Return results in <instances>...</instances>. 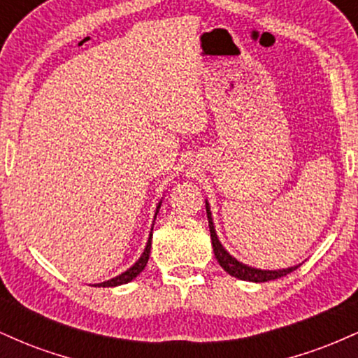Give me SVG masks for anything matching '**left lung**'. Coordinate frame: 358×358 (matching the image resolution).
<instances>
[{"mask_svg":"<svg viewBox=\"0 0 358 358\" xmlns=\"http://www.w3.org/2000/svg\"><path fill=\"white\" fill-rule=\"evenodd\" d=\"M207 217H208V227H210V237H212V245H213V254H215L217 261L219 264L227 271L229 274L237 279H242V281H252V282H266V281H273V279H279L286 274L293 273L294 269H298V266L294 268H287V269H279V271H262V269H256V268H249V266L242 264V262L234 259L231 254L227 252L222 244L217 239L215 229H213V222H212V213L210 208H208L207 203Z\"/></svg>","mask_w":358,"mask_h":358,"instance_id":"1","label":"left lung"}]
</instances>
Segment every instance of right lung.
<instances>
[{
  "label": "right lung",
  "instance_id": "obj_1",
  "mask_svg": "<svg viewBox=\"0 0 358 358\" xmlns=\"http://www.w3.org/2000/svg\"><path fill=\"white\" fill-rule=\"evenodd\" d=\"M158 208H159V205H158ZM151 231H153V229H151ZM151 237H153V234H150V239H148V244H146V249H145V252H143V256L139 257V261L136 262V264L133 266V268H129L126 271V273H122V274H119V276H116V278H113V279H109V281H104V282H101V285H94V286H102V287H113V286H119V285H126V282H129V281H133L134 278L138 276L139 273H141L143 269H145V266H146V262H148V259H150V252H151Z\"/></svg>",
  "mask_w": 358,
  "mask_h": 358
}]
</instances>
